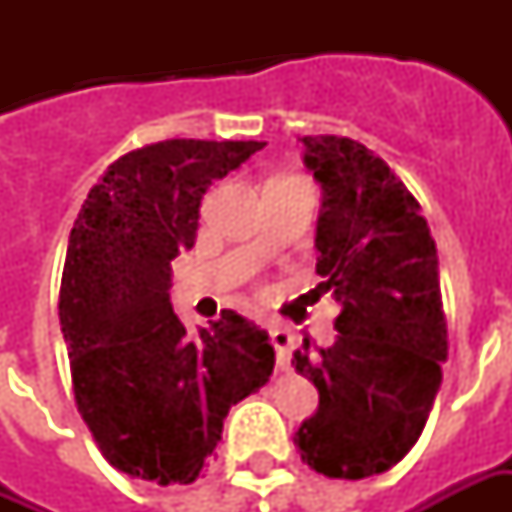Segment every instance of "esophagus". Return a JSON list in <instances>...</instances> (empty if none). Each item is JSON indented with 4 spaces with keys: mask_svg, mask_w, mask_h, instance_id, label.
<instances>
[{
    "mask_svg": "<svg viewBox=\"0 0 512 512\" xmlns=\"http://www.w3.org/2000/svg\"><path fill=\"white\" fill-rule=\"evenodd\" d=\"M268 337H271V345H274V351H277V365L288 367L290 354H293V334H290V329L279 326V323H271V326H268Z\"/></svg>",
    "mask_w": 512,
    "mask_h": 512,
    "instance_id": "obj_1",
    "label": "esophagus"
}]
</instances>
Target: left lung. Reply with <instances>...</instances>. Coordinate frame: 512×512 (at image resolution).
<instances>
[{"label":"left lung","mask_w":512,"mask_h":512,"mask_svg":"<svg viewBox=\"0 0 512 512\" xmlns=\"http://www.w3.org/2000/svg\"><path fill=\"white\" fill-rule=\"evenodd\" d=\"M323 189L318 274L343 304L337 340L293 354L321 406L299 430L301 461L340 480L392 469L417 444L447 359L439 257L417 197L348 136H304Z\"/></svg>","instance_id":"obj_1"}]
</instances>
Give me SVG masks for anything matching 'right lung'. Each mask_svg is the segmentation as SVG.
<instances>
[{"label":"right lung","instance_id":"1","mask_svg":"<svg viewBox=\"0 0 512 512\" xmlns=\"http://www.w3.org/2000/svg\"><path fill=\"white\" fill-rule=\"evenodd\" d=\"M263 147H136L106 167L73 222L60 285L73 397L101 455L128 477L194 483L230 406L274 370L268 334L238 312L191 340L169 304V263L197 241L202 194Z\"/></svg>","mask_w":512,"mask_h":512}]
</instances>
